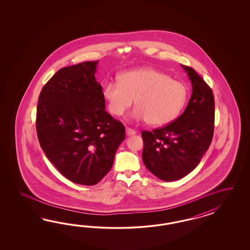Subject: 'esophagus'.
<instances>
[{
	"label": "esophagus",
	"instance_id": "obj_1",
	"mask_svg": "<svg viewBox=\"0 0 250 250\" xmlns=\"http://www.w3.org/2000/svg\"><path fill=\"white\" fill-rule=\"evenodd\" d=\"M136 131L134 129L132 128H126V135L127 136H133V135H136Z\"/></svg>",
	"mask_w": 250,
	"mask_h": 250
}]
</instances>
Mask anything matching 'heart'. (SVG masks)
<instances>
[{"instance_id": "b5f03b06", "label": "heart", "mask_w": 250, "mask_h": 250, "mask_svg": "<svg viewBox=\"0 0 250 250\" xmlns=\"http://www.w3.org/2000/svg\"><path fill=\"white\" fill-rule=\"evenodd\" d=\"M103 96L109 113L114 116L125 114L135 99L136 106L130 118L159 126L174 121L181 114L188 89L160 70L141 68L122 73L119 82L105 83Z\"/></svg>"}]
</instances>
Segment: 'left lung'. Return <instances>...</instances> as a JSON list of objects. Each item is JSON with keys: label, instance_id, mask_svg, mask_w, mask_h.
Masks as SVG:
<instances>
[{"label": "left lung", "instance_id": "8db88e82", "mask_svg": "<svg viewBox=\"0 0 250 250\" xmlns=\"http://www.w3.org/2000/svg\"><path fill=\"white\" fill-rule=\"evenodd\" d=\"M182 67L192 87L185 111L162 128L142 132L145 166L165 182L180 180L191 172L209 148L213 136L212 90L193 68Z\"/></svg>", "mask_w": 250, "mask_h": 250}]
</instances>
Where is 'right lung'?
Returning <instances> with one entry per match:
<instances>
[{
	"label": "right lung",
	"mask_w": 250,
	"mask_h": 250,
	"mask_svg": "<svg viewBox=\"0 0 250 250\" xmlns=\"http://www.w3.org/2000/svg\"><path fill=\"white\" fill-rule=\"evenodd\" d=\"M97 65L86 61L57 71L40 92L37 111L45 157L70 182L88 186L110 171L125 137L121 122L105 111Z\"/></svg>",
	"instance_id": "1"
}]
</instances>
